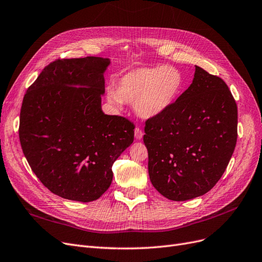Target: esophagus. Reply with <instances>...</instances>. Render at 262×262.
Here are the masks:
<instances>
[{
  "label": "esophagus",
  "mask_w": 262,
  "mask_h": 262,
  "mask_svg": "<svg viewBox=\"0 0 262 262\" xmlns=\"http://www.w3.org/2000/svg\"><path fill=\"white\" fill-rule=\"evenodd\" d=\"M142 136H143V132L139 127L135 128V138L139 140V139L142 138Z\"/></svg>",
  "instance_id": "esophagus-1"
}]
</instances>
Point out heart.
Here are the masks:
<instances>
[{"instance_id": "b5f03b06", "label": "heart", "mask_w": 262, "mask_h": 262, "mask_svg": "<svg viewBox=\"0 0 262 262\" xmlns=\"http://www.w3.org/2000/svg\"><path fill=\"white\" fill-rule=\"evenodd\" d=\"M183 83V74L176 67H141L121 76L116 91L109 90L106 97L113 105L121 106L123 101L134 103L142 118H153L173 103Z\"/></svg>"}]
</instances>
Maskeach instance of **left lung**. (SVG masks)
<instances>
[{"mask_svg":"<svg viewBox=\"0 0 262 262\" xmlns=\"http://www.w3.org/2000/svg\"><path fill=\"white\" fill-rule=\"evenodd\" d=\"M153 187L171 201L201 196L224 175L237 138V106L219 76L195 66L187 91L146 121Z\"/></svg>","mask_w":262,"mask_h":262,"instance_id":"obj_1","label":"left lung"}]
</instances>
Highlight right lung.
I'll list each match as a JSON object with an SVG mask.
<instances>
[{
  "mask_svg": "<svg viewBox=\"0 0 262 262\" xmlns=\"http://www.w3.org/2000/svg\"><path fill=\"white\" fill-rule=\"evenodd\" d=\"M110 59H57L23 100L19 139L31 169L54 194L92 202L109 189L112 165L134 141V124L104 114L103 73Z\"/></svg>",
  "mask_w": 262,
  "mask_h": 262,
  "instance_id": "1",
  "label": "right lung"
}]
</instances>
